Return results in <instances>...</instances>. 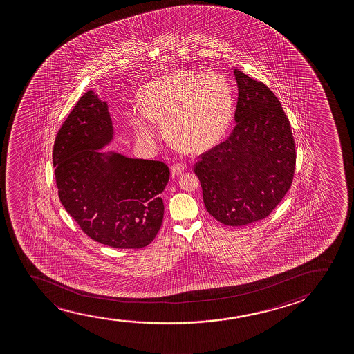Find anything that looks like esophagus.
Returning <instances> with one entry per match:
<instances>
[{
	"mask_svg": "<svg viewBox=\"0 0 354 354\" xmlns=\"http://www.w3.org/2000/svg\"><path fill=\"white\" fill-rule=\"evenodd\" d=\"M185 170V165L183 163H175V165H171V174L173 175H180Z\"/></svg>",
	"mask_w": 354,
	"mask_h": 354,
	"instance_id": "obj_1",
	"label": "esophagus"
}]
</instances>
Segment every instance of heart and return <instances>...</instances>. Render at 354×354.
Returning a JSON list of instances; mask_svg holds the SVG:
<instances>
[{
	"instance_id": "heart-1",
	"label": "heart",
	"mask_w": 354,
	"mask_h": 354,
	"mask_svg": "<svg viewBox=\"0 0 354 354\" xmlns=\"http://www.w3.org/2000/svg\"><path fill=\"white\" fill-rule=\"evenodd\" d=\"M129 120L141 139L152 141L153 121L165 126L180 149L198 152L214 145L227 131L233 112L232 89L218 71H176L151 82Z\"/></svg>"
}]
</instances>
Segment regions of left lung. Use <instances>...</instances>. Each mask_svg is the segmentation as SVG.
Segmentation results:
<instances>
[{"mask_svg":"<svg viewBox=\"0 0 354 354\" xmlns=\"http://www.w3.org/2000/svg\"><path fill=\"white\" fill-rule=\"evenodd\" d=\"M236 126L194 165L208 213L227 226L266 218L290 189L295 141L281 102L266 84L234 68Z\"/></svg>","mask_w":354,"mask_h":354,"instance_id":"left-lung-1","label":"left lung"}]
</instances>
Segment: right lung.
<instances>
[{"label":"right lung","mask_w":354,"mask_h":354,"mask_svg":"<svg viewBox=\"0 0 354 354\" xmlns=\"http://www.w3.org/2000/svg\"><path fill=\"white\" fill-rule=\"evenodd\" d=\"M107 104L89 91L59 129L53 147L59 198L83 232L117 249L149 245L165 214L169 168L100 149L112 140Z\"/></svg>","instance_id":"add662e5"}]
</instances>
